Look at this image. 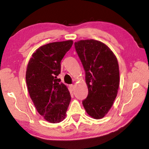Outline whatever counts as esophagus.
<instances>
[{
	"label": "esophagus",
	"instance_id": "obj_1",
	"mask_svg": "<svg viewBox=\"0 0 149 149\" xmlns=\"http://www.w3.org/2000/svg\"><path fill=\"white\" fill-rule=\"evenodd\" d=\"M70 88H71L72 91H74V89H75V85H70Z\"/></svg>",
	"mask_w": 149,
	"mask_h": 149
}]
</instances>
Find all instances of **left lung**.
Masks as SVG:
<instances>
[{
	"label": "left lung",
	"instance_id": "8db88e82",
	"mask_svg": "<svg viewBox=\"0 0 149 149\" xmlns=\"http://www.w3.org/2000/svg\"><path fill=\"white\" fill-rule=\"evenodd\" d=\"M75 50L85 71L88 95L82 104L91 117L101 119L116 99L120 84L116 56L107 45L94 39L80 40Z\"/></svg>",
	"mask_w": 149,
	"mask_h": 149
}]
</instances>
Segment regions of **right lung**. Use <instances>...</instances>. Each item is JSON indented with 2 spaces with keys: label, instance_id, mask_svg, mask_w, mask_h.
I'll list each match as a JSON object with an SVG mask.
<instances>
[{
  "label": "right lung",
  "instance_id": "obj_1",
  "mask_svg": "<svg viewBox=\"0 0 149 149\" xmlns=\"http://www.w3.org/2000/svg\"><path fill=\"white\" fill-rule=\"evenodd\" d=\"M72 40L42 45L33 53L27 66V89L34 106L47 122L64 120L71 100L66 85L60 83V62L71 49Z\"/></svg>",
  "mask_w": 149,
  "mask_h": 149
}]
</instances>
